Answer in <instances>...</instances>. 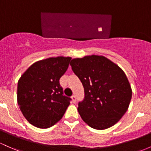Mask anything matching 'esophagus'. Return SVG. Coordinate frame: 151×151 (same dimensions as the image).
Masks as SVG:
<instances>
[{
	"instance_id": "34e87169",
	"label": "esophagus",
	"mask_w": 151,
	"mask_h": 151,
	"mask_svg": "<svg viewBox=\"0 0 151 151\" xmlns=\"http://www.w3.org/2000/svg\"><path fill=\"white\" fill-rule=\"evenodd\" d=\"M72 102H76V100H77V97H76L75 95H72Z\"/></svg>"
}]
</instances>
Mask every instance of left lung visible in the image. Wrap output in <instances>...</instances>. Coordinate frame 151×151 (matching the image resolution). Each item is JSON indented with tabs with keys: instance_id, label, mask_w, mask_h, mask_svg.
I'll return each instance as SVG.
<instances>
[{
	"instance_id": "left-lung-1",
	"label": "left lung",
	"mask_w": 151,
	"mask_h": 151,
	"mask_svg": "<svg viewBox=\"0 0 151 151\" xmlns=\"http://www.w3.org/2000/svg\"><path fill=\"white\" fill-rule=\"evenodd\" d=\"M70 65L84 89L78 112L89 126L105 130L117 123L128 109L132 89L125 72L103 56H86Z\"/></svg>"
}]
</instances>
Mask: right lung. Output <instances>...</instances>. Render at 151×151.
Wrapping results in <instances>:
<instances>
[{"mask_svg": "<svg viewBox=\"0 0 151 151\" xmlns=\"http://www.w3.org/2000/svg\"><path fill=\"white\" fill-rule=\"evenodd\" d=\"M71 57H51L33 64L18 82V105L25 118L34 126L49 128L59 122L70 104L63 94L59 79Z\"/></svg>", "mask_w": 151, "mask_h": 151, "instance_id": "obj_1", "label": "right lung"}]
</instances>
